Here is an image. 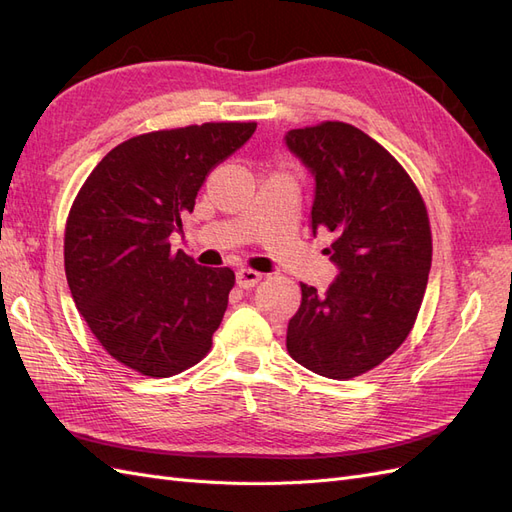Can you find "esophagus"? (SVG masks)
<instances>
[{
  "label": "esophagus",
  "mask_w": 512,
  "mask_h": 512,
  "mask_svg": "<svg viewBox=\"0 0 512 512\" xmlns=\"http://www.w3.org/2000/svg\"><path fill=\"white\" fill-rule=\"evenodd\" d=\"M262 280V273H258V271H254V269H239L237 271V284L241 286V288H254L258 282Z\"/></svg>",
  "instance_id": "34e87169"
}]
</instances>
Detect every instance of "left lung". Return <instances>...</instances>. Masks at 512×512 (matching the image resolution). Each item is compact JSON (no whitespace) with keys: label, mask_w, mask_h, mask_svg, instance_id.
<instances>
[{"label":"left lung","mask_w":512,"mask_h":512,"mask_svg":"<svg viewBox=\"0 0 512 512\" xmlns=\"http://www.w3.org/2000/svg\"><path fill=\"white\" fill-rule=\"evenodd\" d=\"M286 145L314 175L312 232H333L324 254L339 269L324 294L301 284L286 348L314 374L350 380L414 327L431 269L427 209L404 166L350 123L290 130Z\"/></svg>","instance_id":"8db88e82"}]
</instances>
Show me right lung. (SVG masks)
I'll list each match as a JSON object with an SVG mask.
<instances>
[{
    "instance_id": "obj_1",
    "label": "right lung",
    "mask_w": 512,
    "mask_h": 512,
    "mask_svg": "<svg viewBox=\"0 0 512 512\" xmlns=\"http://www.w3.org/2000/svg\"><path fill=\"white\" fill-rule=\"evenodd\" d=\"M254 130L222 121L134 136L74 198L64 239L72 299L102 348L138 374H181L211 348L235 273L196 265L168 239L207 175Z\"/></svg>"
}]
</instances>
